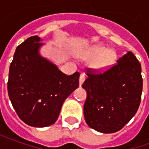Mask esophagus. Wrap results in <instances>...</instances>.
Listing matches in <instances>:
<instances>
[{
  "mask_svg": "<svg viewBox=\"0 0 149 149\" xmlns=\"http://www.w3.org/2000/svg\"><path fill=\"white\" fill-rule=\"evenodd\" d=\"M84 81H85V75L81 74V76H80V79H79V84H80V86H81V85L83 84Z\"/></svg>",
  "mask_w": 149,
  "mask_h": 149,
  "instance_id": "34e87169",
  "label": "esophagus"
}]
</instances>
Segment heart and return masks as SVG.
<instances>
[{
	"mask_svg": "<svg viewBox=\"0 0 149 149\" xmlns=\"http://www.w3.org/2000/svg\"><path fill=\"white\" fill-rule=\"evenodd\" d=\"M78 56L82 61L89 62V67L95 72L108 71L116 61V53L113 50L100 45H94L79 52Z\"/></svg>",
	"mask_w": 149,
	"mask_h": 149,
	"instance_id": "heart-1",
	"label": "heart"
}]
</instances>
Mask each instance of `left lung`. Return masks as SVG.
Segmentation results:
<instances>
[{"label":"left lung","instance_id":"obj_1","mask_svg":"<svg viewBox=\"0 0 149 149\" xmlns=\"http://www.w3.org/2000/svg\"><path fill=\"white\" fill-rule=\"evenodd\" d=\"M101 74L88 72L82 88L87 92L84 105L85 121L102 133L120 130L140 106L143 87L141 65L132 52Z\"/></svg>","mask_w":149,"mask_h":149}]
</instances>
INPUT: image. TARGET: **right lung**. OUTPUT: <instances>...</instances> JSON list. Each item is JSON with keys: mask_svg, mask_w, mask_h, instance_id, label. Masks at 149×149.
I'll use <instances>...</instances> for the list:
<instances>
[{"mask_svg": "<svg viewBox=\"0 0 149 149\" xmlns=\"http://www.w3.org/2000/svg\"><path fill=\"white\" fill-rule=\"evenodd\" d=\"M38 36L17 46L9 67L8 93L26 125L43 128L54 124L65 99L79 86L80 73L67 76L40 55L45 44Z\"/></svg>", "mask_w": 149, "mask_h": 149, "instance_id": "1", "label": "right lung"}]
</instances>
